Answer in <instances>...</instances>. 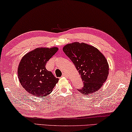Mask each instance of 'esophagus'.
Instances as JSON below:
<instances>
[{"label": "esophagus", "instance_id": "1", "mask_svg": "<svg viewBox=\"0 0 132 132\" xmlns=\"http://www.w3.org/2000/svg\"><path fill=\"white\" fill-rule=\"evenodd\" d=\"M67 76H68V75H67L66 73H63L62 76H63V77H67Z\"/></svg>", "mask_w": 132, "mask_h": 132}]
</instances>
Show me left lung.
<instances>
[{
  "mask_svg": "<svg viewBox=\"0 0 132 132\" xmlns=\"http://www.w3.org/2000/svg\"><path fill=\"white\" fill-rule=\"evenodd\" d=\"M63 50L75 66L83 81V88L78 91L85 95L98 91L109 73V63L103 54L95 47L79 42L68 44Z\"/></svg>",
  "mask_w": 132,
  "mask_h": 132,
  "instance_id": "1",
  "label": "left lung"
}]
</instances>
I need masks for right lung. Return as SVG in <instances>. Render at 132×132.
I'll return each instance as SVG.
<instances>
[{
  "label": "right lung",
  "instance_id": "add662e5",
  "mask_svg": "<svg viewBox=\"0 0 132 132\" xmlns=\"http://www.w3.org/2000/svg\"><path fill=\"white\" fill-rule=\"evenodd\" d=\"M57 50L56 47L37 48L21 60L18 76L21 85L28 93L37 97H45L52 92L59 79L46 69V65Z\"/></svg>",
  "mask_w": 132,
  "mask_h": 132
}]
</instances>
